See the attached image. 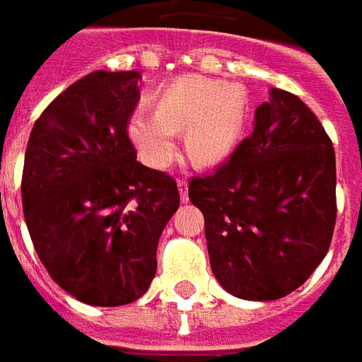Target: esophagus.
<instances>
[{
    "mask_svg": "<svg viewBox=\"0 0 362 362\" xmlns=\"http://www.w3.org/2000/svg\"><path fill=\"white\" fill-rule=\"evenodd\" d=\"M178 189H180L182 202H188V180L186 178H178Z\"/></svg>",
    "mask_w": 362,
    "mask_h": 362,
    "instance_id": "1",
    "label": "esophagus"
}]
</instances>
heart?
I'll use <instances>...</instances> for the list:
<instances>
[{
	"label": "heart",
	"mask_w": 362,
	"mask_h": 362,
	"mask_svg": "<svg viewBox=\"0 0 362 362\" xmlns=\"http://www.w3.org/2000/svg\"><path fill=\"white\" fill-rule=\"evenodd\" d=\"M244 90L236 83L182 77L158 90L153 110H137L127 135L147 165L166 168L176 155V129L196 165H215L227 157L240 134Z\"/></svg>",
	"instance_id": "b5f03b06"
}]
</instances>
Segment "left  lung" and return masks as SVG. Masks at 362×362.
<instances>
[{
  "mask_svg": "<svg viewBox=\"0 0 362 362\" xmlns=\"http://www.w3.org/2000/svg\"><path fill=\"white\" fill-rule=\"evenodd\" d=\"M228 160L189 180L213 275L230 295L277 300L326 258L335 227V151L314 112L272 89Z\"/></svg>",
  "mask_w": 362,
  "mask_h": 362,
  "instance_id": "8db88e82",
  "label": "left lung"
}]
</instances>
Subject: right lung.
<instances>
[{
    "label": "right lung",
    "mask_w": 362,
    "mask_h": 362,
    "mask_svg": "<svg viewBox=\"0 0 362 362\" xmlns=\"http://www.w3.org/2000/svg\"><path fill=\"white\" fill-rule=\"evenodd\" d=\"M137 71H95L56 96L30 132L23 211L35 250L59 287L93 306L145 295L180 194L137 160L127 119Z\"/></svg>",
    "instance_id": "add662e5"
}]
</instances>
